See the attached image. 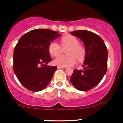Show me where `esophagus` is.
<instances>
[{
  "mask_svg": "<svg viewBox=\"0 0 123 123\" xmlns=\"http://www.w3.org/2000/svg\"><path fill=\"white\" fill-rule=\"evenodd\" d=\"M57 68H58V69H63V68H65V67H60V66H58V67H57Z\"/></svg>",
  "mask_w": 123,
  "mask_h": 123,
  "instance_id": "1",
  "label": "esophagus"
}]
</instances>
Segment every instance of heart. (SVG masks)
<instances>
[{
  "label": "heart",
  "instance_id": "b5f03b06",
  "mask_svg": "<svg viewBox=\"0 0 123 123\" xmlns=\"http://www.w3.org/2000/svg\"><path fill=\"white\" fill-rule=\"evenodd\" d=\"M61 44L65 50L67 55H60L54 61L55 65L60 67L73 66L78 61H82L86 55L85 49L79 44V40L73 36H67L61 39ZM48 50L53 56H58L62 52V47L56 41H52L49 44Z\"/></svg>",
  "mask_w": 123,
  "mask_h": 123
}]
</instances>
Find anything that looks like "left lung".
<instances>
[{
	"label": "left lung",
	"instance_id": "obj_1",
	"mask_svg": "<svg viewBox=\"0 0 123 123\" xmlns=\"http://www.w3.org/2000/svg\"><path fill=\"white\" fill-rule=\"evenodd\" d=\"M82 40L85 45L86 58L83 69H75L70 81L77 89L87 91L96 86L107 70L108 50L102 38L86 30L70 32Z\"/></svg>",
	"mask_w": 123,
	"mask_h": 123
}]
</instances>
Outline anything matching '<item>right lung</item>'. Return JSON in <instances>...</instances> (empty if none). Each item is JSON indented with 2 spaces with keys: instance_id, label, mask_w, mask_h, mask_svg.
I'll return each mask as SVG.
<instances>
[{
  "instance_id": "obj_1",
  "label": "right lung",
  "mask_w": 123,
  "mask_h": 123,
  "mask_svg": "<svg viewBox=\"0 0 123 123\" xmlns=\"http://www.w3.org/2000/svg\"><path fill=\"white\" fill-rule=\"evenodd\" d=\"M59 36L48 29H34L18 41L13 52V71L27 89L42 91L52 79L57 67L47 65L52 60L48 47Z\"/></svg>"
}]
</instances>
